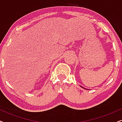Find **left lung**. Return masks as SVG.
Wrapping results in <instances>:
<instances>
[{
  "label": "left lung",
  "instance_id": "obj_1",
  "mask_svg": "<svg viewBox=\"0 0 122 122\" xmlns=\"http://www.w3.org/2000/svg\"><path fill=\"white\" fill-rule=\"evenodd\" d=\"M81 86V88H84V89H87V90H90V89H87V88H84V87H83L82 86Z\"/></svg>",
  "mask_w": 122,
  "mask_h": 122
}]
</instances>
